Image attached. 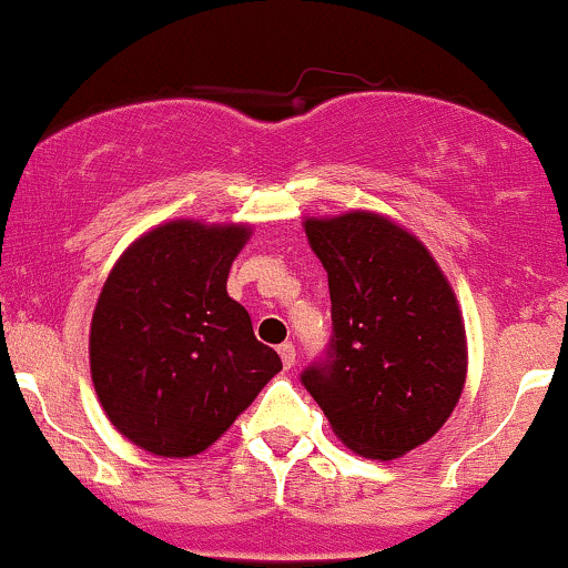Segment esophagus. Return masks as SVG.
<instances>
[{
  "mask_svg": "<svg viewBox=\"0 0 568 568\" xmlns=\"http://www.w3.org/2000/svg\"><path fill=\"white\" fill-rule=\"evenodd\" d=\"M278 356H282V362H284V367H286V369L295 367L297 354H295V346H292L290 341H286V343H282V346H278Z\"/></svg>",
  "mask_w": 568,
  "mask_h": 568,
  "instance_id": "34e87169",
  "label": "esophagus"
}]
</instances>
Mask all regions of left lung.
Listing matches in <instances>:
<instances>
[{"label":"left lung","mask_w":568,"mask_h":568,"mask_svg":"<svg viewBox=\"0 0 568 568\" xmlns=\"http://www.w3.org/2000/svg\"><path fill=\"white\" fill-rule=\"evenodd\" d=\"M327 271L333 341L301 381L343 445L397 458L435 437L467 381L456 295L429 250L384 214L308 216Z\"/></svg>","instance_id":"left-lung-1"}]
</instances>
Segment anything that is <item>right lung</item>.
Returning a JSON list of instances; mask_svg holds the SVG:
<instances>
[{"instance_id": "add662e5", "label": "right lung", "mask_w": 568, "mask_h": 568, "mask_svg": "<svg viewBox=\"0 0 568 568\" xmlns=\"http://www.w3.org/2000/svg\"><path fill=\"white\" fill-rule=\"evenodd\" d=\"M250 225L174 220L120 254L91 322V378L114 429L146 454L199 456L282 369L227 295Z\"/></svg>"}]
</instances>
